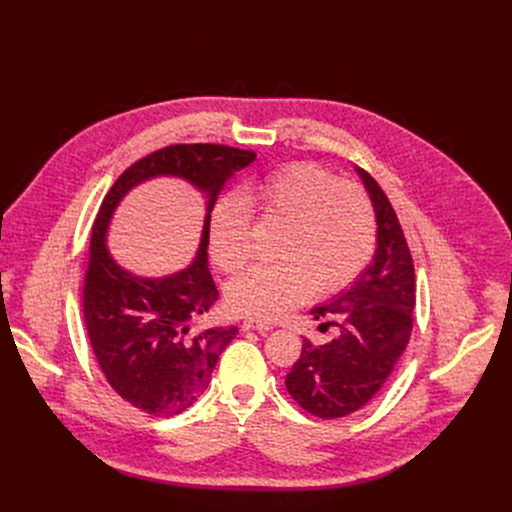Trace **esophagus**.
Listing matches in <instances>:
<instances>
[{
	"label": "esophagus",
	"mask_w": 512,
	"mask_h": 512,
	"mask_svg": "<svg viewBox=\"0 0 512 512\" xmlns=\"http://www.w3.org/2000/svg\"><path fill=\"white\" fill-rule=\"evenodd\" d=\"M243 330H257V332H269L273 326L271 324H265V322H259V320H245L241 324Z\"/></svg>",
	"instance_id": "34e87169"
}]
</instances>
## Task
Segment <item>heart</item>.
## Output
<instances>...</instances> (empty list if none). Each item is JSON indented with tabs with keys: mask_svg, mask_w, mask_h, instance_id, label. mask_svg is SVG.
I'll return each instance as SVG.
<instances>
[{
	"mask_svg": "<svg viewBox=\"0 0 512 512\" xmlns=\"http://www.w3.org/2000/svg\"><path fill=\"white\" fill-rule=\"evenodd\" d=\"M285 225L277 243L281 263L253 267L227 287L231 312L271 322L304 304L314 291L334 294L369 265L377 243L375 208L360 186L330 170L298 162L218 200L210 212L208 253L225 273L251 259V214Z\"/></svg>",
	"mask_w": 512,
	"mask_h": 512,
	"instance_id": "1",
	"label": "heart"
}]
</instances>
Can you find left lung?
<instances>
[{
    "mask_svg": "<svg viewBox=\"0 0 512 512\" xmlns=\"http://www.w3.org/2000/svg\"><path fill=\"white\" fill-rule=\"evenodd\" d=\"M377 216V249L356 281L328 304L312 310L320 328L336 336L302 354L285 377L287 393L302 409L336 419L367 405L385 385L413 328L415 269L397 214L377 180L356 168Z\"/></svg>",
    "mask_w": 512,
    "mask_h": 512,
    "instance_id": "obj_1",
    "label": "left lung"
}]
</instances>
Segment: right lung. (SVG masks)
Wrapping results in <instances>:
<instances>
[{
    "label": "right lung",
    "instance_id": "obj_1",
    "mask_svg": "<svg viewBox=\"0 0 512 512\" xmlns=\"http://www.w3.org/2000/svg\"><path fill=\"white\" fill-rule=\"evenodd\" d=\"M255 154L216 143L168 145L129 166L105 196L93 225L83 287L85 326L99 367L113 391L154 417L188 409L208 387L218 356L239 334L237 326L190 332V322L216 302L208 271V223L218 192L255 162ZM172 175L207 196V216L195 261L166 278H141L106 251L112 212L145 179Z\"/></svg>",
    "mask_w": 512,
    "mask_h": 512
}]
</instances>
